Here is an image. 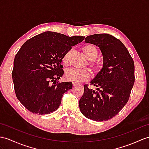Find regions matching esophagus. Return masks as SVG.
<instances>
[{
  "mask_svg": "<svg viewBox=\"0 0 149 149\" xmlns=\"http://www.w3.org/2000/svg\"><path fill=\"white\" fill-rule=\"evenodd\" d=\"M78 85V83L72 82V85H73L74 86H77V85Z\"/></svg>",
  "mask_w": 149,
  "mask_h": 149,
  "instance_id": "esophagus-1",
  "label": "esophagus"
}]
</instances>
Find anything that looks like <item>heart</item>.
<instances>
[{"label":"heart","mask_w":149,"mask_h":149,"mask_svg":"<svg viewBox=\"0 0 149 149\" xmlns=\"http://www.w3.org/2000/svg\"><path fill=\"white\" fill-rule=\"evenodd\" d=\"M83 52L86 57L87 59L89 61H94L97 56V50L94 46L92 45L87 44L83 47L82 48ZM68 57L69 52L66 53L63 58V63L64 65H68ZM90 68L94 73H99L101 70L100 65L93 62L89 63ZM64 77L67 80L73 81V82H81L86 81L90 79L91 77V73L88 70H78L75 69H68L64 72Z\"/></svg>","instance_id":"heart-1"}]
</instances>
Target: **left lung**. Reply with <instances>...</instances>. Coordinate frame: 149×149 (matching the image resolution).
I'll use <instances>...</instances> for the list:
<instances>
[{"label":"left lung","mask_w":149,"mask_h":149,"mask_svg":"<svg viewBox=\"0 0 149 149\" xmlns=\"http://www.w3.org/2000/svg\"><path fill=\"white\" fill-rule=\"evenodd\" d=\"M85 40L99 47L103 68L90 82L97 91L84 85L79 109L88 119L106 121L118 114L128 102L135 82V65L124 44L111 35L94 34Z\"/></svg>","instance_id":"1"}]
</instances>
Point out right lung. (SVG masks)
<instances>
[{
	"mask_svg": "<svg viewBox=\"0 0 149 149\" xmlns=\"http://www.w3.org/2000/svg\"><path fill=\"white\" fill-rule=\"evenodd\" d=\"M85 37L45 31L21 46L14 58L12 77L17 99L29 111L43 115L59 107L63 94L72 87L70 81L57 83L64 74L63 58Z\"/></svg>",
	"mask_w": 149,
	"mask_h": 149,
	"instance_id": "1",
	"label": "right lung"
}]
</instances>
